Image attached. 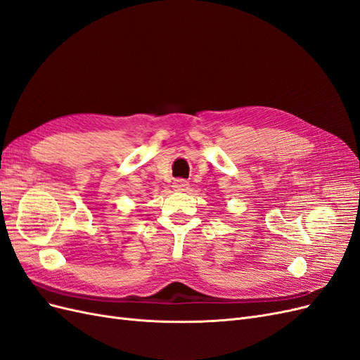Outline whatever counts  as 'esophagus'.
<instances>
[{
  "instance_id": "esophagus-1",
  "label": "esophagus",
  "mask_w": 360,
  "mask_h": 360,
  "mask_svg": "<svg viewBox=\"0 0 360 360\" xmlns=\"http://www.w3.org/2000/svg\"><path fill=\"white\" fill-rule=\"evenodd\" d=\"M172 188L176 189V191H180V192H183V191H186V189L189 188V183H188L186 180L179 179V180H176V181L172 183Z\"/></svg>"
}]
</instances>
